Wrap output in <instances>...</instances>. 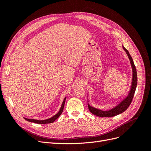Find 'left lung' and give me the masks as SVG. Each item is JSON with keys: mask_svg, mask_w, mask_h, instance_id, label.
<instances>
[{"mask_svg": "<svg viewBox=\"0 0 151 151\" xmlns=\"http://www.w3.org/2000/svg\"><path fill=\"white\" fill-rule=\"evenodd\" d=\"M123 49L125 50V51L127 52V54L129 57L131 65L132 67V70H133V79H132V84L130 92L124 101H123L116 107L114 108L113 109L109 111H101L100 110V109H98L96 108H94L92 106H91L88 104V108L89 109V111H91V113H92L93 115L96 116L100 117H112L116 116L117 115H119V114L124 112L126 109L129 107L132 101V99H133L135 92V89L137 88V70L133 61V59H132L129 52H128V50L125 47H123Z\"/></svg>", "mask_w": 151, "mask_h": 151, "instance_id": "1", "label": "left lung"}]
</instances>
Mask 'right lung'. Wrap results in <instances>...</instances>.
<instances>
[{"label":"right lung","instance_id":"1","mask_svg":"<svg viewBox=\"0 0 151 151\" xmlns=\"http://www.w3.org/2000/svg\"><path fill=\"white\" fill-rule=\"evenodd\" d=\"M65 101V98L64 99V100H63V101L62 103V106L60 108V111H59L58 113L57 114H56L55 115H54L52 118H48V119L45 120H34V119H28V118H24L27 121L30 122H33V123H38V124H46V123H52L53 122L55 121L62 114V113L63 111V107H64Z\"/></svg>","mask_w":151,"mask_h":151}]
</instances>
